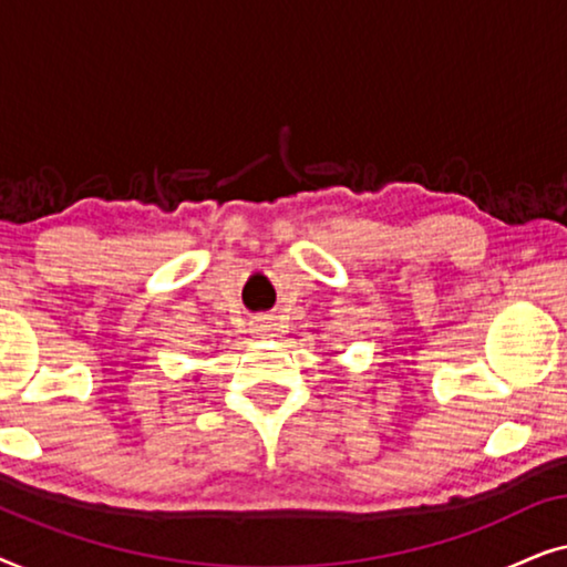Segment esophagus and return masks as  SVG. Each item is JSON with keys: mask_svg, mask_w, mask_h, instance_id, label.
I'll return each mask as SVG.
<instances>
[{"mask_svg": "<svg viewBox=\"0 0 567 567\" xmlns=\"http://www.w3.org/2000/svg\"><path fill=\"white\" fill-rule=\"evenodd\" d=\"M255 336L274 338L276 336V320H274V317H260V320L255 322Z\"/></svg>", "mask_w": 567, "mask_h": 567, "instance_id": "34e87169", "label": "esophagus"}]
</instances>
